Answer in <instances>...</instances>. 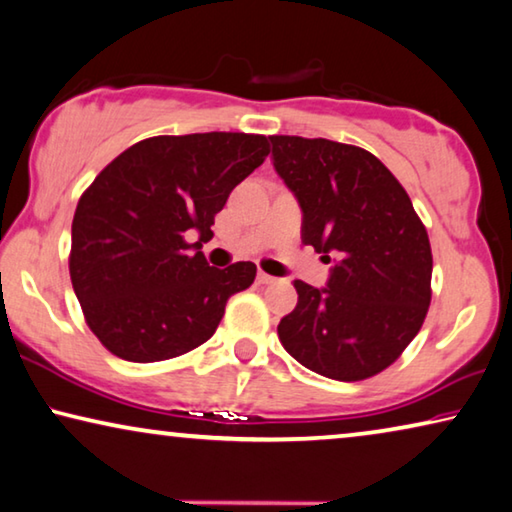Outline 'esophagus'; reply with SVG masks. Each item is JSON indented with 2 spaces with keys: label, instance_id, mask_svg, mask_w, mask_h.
Segmentation results:
<instances>
[{
  "label": "esophagus",
  "instance_id": "esophagus-1",
  "mask_svg": "<svg viewBox=\"0 0 512 512\" xmlns=\"http://www.w3.org/2000/svg\"><path fill=\"white\" fill-rule=\"evenodd\" d=\"M257 282H259V285H271V282H276V278L269 276V273L259 271V273H257Z\"/></svg>",
  "mask_w": 512,
  "mask_h": 512
}]
</instances>
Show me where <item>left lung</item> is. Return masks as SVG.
I'll use <instances>...</instances> for the list:
<instances>
[{
	"instance_id": "left-lung-1",
	"label": "left lung",
	"mask_w": 512,
	"mask_h": 512,
	"mask_svg": "<svg viewBox=\"0 0 512 512\" xmlns=\"http://www.w3.org/2000/svg\"><path fill=\"white\" fill-rule=\"evenodd\" d=\"M269 140L273 167L303 211V243L326 262L338 255L326 287L294 280L299 303L278 324L282 347L322 377H375L398 361L430 308L425 225L370 151L324 137Z\"/></svg>"
}]
</instances>
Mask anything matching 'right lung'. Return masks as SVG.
<instances>
[{
    "label": "right lung",
    "instance_id": "add662e5",
    "mask_svg": "<svg viewBox=\"0 0 512 512\" xmlns=\"http://www.w3.org/2000/svg\"><path fill=\"white\" fill-rule=\"evenodd\" d=\"M269 156L248 133L158 135L128 147L82 193L68 271L91 333L114 356L156 363L216 333L257 266L213 269L202 243L227 197ZM188 231L200 233L195 244Z\"/></svg>",
    "mask_w": 512,
    "mask_h": 512
}]
</instances>
